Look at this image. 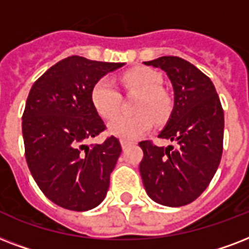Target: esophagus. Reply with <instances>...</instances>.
Wrapping results in <instances>:
<instances>
[{"label":"esophagus","instance_id":"obj_1","mask_svg":"<svg viewBox=\"0 0 249 249\" xmlns=\"http://www.w3.org/2000/svg\"><path fill=\"white\" fill-rule=\"evenodd\" d=\"M121 145H122V149H126L127 146L130 145V142H124V140H121Z\"/></svg>","mask_w":249,"mask_h":249}]
</instances>
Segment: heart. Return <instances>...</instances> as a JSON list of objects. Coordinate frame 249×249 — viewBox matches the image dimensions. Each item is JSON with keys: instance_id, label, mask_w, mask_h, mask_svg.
Returning a JSON list of instances; mask_svg holds the SVG:
<instances>
[{"instance_id": "obj_1", "label": "heart", "mask_w": 249, "mask_h": 249, "mask_svg": "<svg viewBox=\"0 0 249 249\" xmlns=\"http://www.w3.org/2000/svg\"><path fill=\"white\" fill-rule=\"evenodd\" d=\"M121 83L127 90H136L140 98L135 105L136 115H119L109 124L111 135L124 142H132L151 130L152 118L161 122L170 113V98L162 88L161 75L149 67H136L121 76ZM92 103L103 118L111 119L117 115L122 103L121 92L110 78H101L94 83L90 92Z\"/></svg>"}]
</instances>
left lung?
<instances>
[{"label":"left lung","instance_id":"1","mask_svg":"<svg viewBox=\"0 0 249 249\" xmlns=\"http://www.w3.org/2000/svg\"><path fill=\"white\" fill-rule=\"evenodd\" d=\"M166 72L174 89V107L159 138L177 148L139 142V165L148 196L161 205L183 207L203 194L218 169L223 149V109L213 83L192 63L165 55L144 62Z\"/></svg>","mask_w":249,"mask_h":249}]
</instances>
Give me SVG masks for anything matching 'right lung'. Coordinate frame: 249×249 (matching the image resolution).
Masks as SVG:
<instances>
[{
    "label": "right lung",
    "mask_w": 249,
    "mask_h": 249,
    "mask_svg": "<svg viewBox=\"0 0 249 249\" xmlns=\"http://www.w3.org/2000/svg\"><path fill=\"white\" fill-rule=\"evenodd\" d=\"M123 65L71 55L45 71L27 97L22 117L27 165L42 194L65 209L89 211L107 196L122 148L114 136L87 144L107 128L90 92Z\"/></svg>",
    "instance_id": "add662e5"
}]
</instances>
